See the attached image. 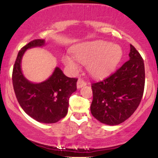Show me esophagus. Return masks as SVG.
<instances>
[{
    "mask_svg": "<svg viewBox=\"0 0 158 158\" xmlns=\"http://www.w3.org/2000/svg\"><path fill=\"white\" fill-rule=\"evenodd\" d=\"M87 83L85 82V81L84 80V79H78V81H77V88H81V87H84L86 85Z\"/></svg>",
    "mask_w": 158,
    "mask_h": 158,
    "instance_id": "34e87169",
    "label": "esophagus"
}]
</instances>
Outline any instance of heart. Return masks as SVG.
<instances>
[{"mask_svg": "<svg viewBox=\"0 0 158 158\" xmlns=\"http://www.w3.org/2000/svg\"><path fill=\"white\" fill-rule=\"evenodd\" d=\"M74 57L83 64H87V70L95 77L108 75L118 65L123 57L120 46L109 41H88L78 45L73 50ZM64 64L73 71H77L78 65L73 57L66 55L63 58Z\"/></svg>", "mask_w": 158, "mask_h": 158, "instance_id": "1", "label": "heart"}]
</instances>
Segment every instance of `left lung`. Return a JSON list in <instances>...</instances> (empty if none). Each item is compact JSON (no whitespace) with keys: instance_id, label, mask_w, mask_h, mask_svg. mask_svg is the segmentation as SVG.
Returning <instances> with one entry per match:
<instances>
[{"instance_id":"8db88e82","label":"left lung","mask_w":158,"mask_h":158,"mask_svg":"<svg viewBox=\"0 0 158 158\" xmlns=\"http://www.w3.org/2000/svg\"><path fill=\"white\" fill-rule=\"evenodd\" d=\"M130 59L102 80L92 83L90 112L104 124L116 126L134 114L142 99L145 86L143 59L130 45Z\"/></svg>"}]
</instances>
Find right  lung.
I'll list each match as a JSON object with an SVG mask.
<instances>
[{"label":"right lung","instance_id":"add662e5","mask_svg":"<svg viewBox=\"0 0 158 158\" xmlns=\"http://www.w3.org/2000/svg\"><path fill=\"white\" fill-rule=\"evenodd\" d=\"M44 44V40L35 39L18 53L12 70V85L19 105L32 118L43 123H55L68 113L69 98L77 90V78H69L56 68L48 80L34 84L25 79L21 61L25 51Z\"/></svg>","mask_w":158,"mask_h":158}]
</instances>
